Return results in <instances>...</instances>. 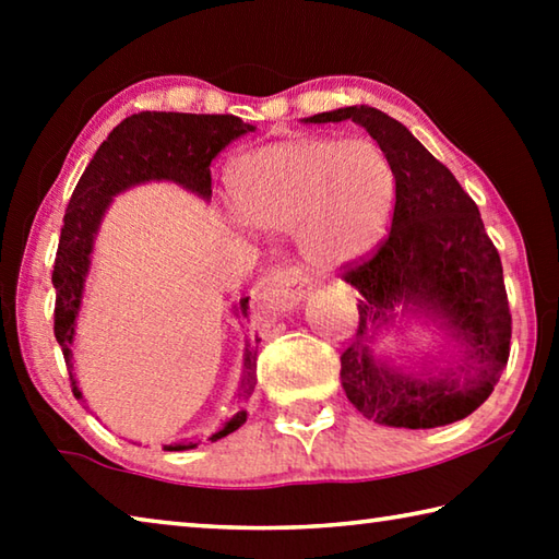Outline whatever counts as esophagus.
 Listing matches in <instances>:
<instances>
[{"instance_id": "esophagus-1", "label": "esophagus", "mask_w": 559, "mask_h": 559, "mask_svg": "<svg viewBox=\"0 0 559 559\" xmlns=\"http://www.w3.org/2000/svg\"><path fill=\"white\" fill-rule=\"evenodd\" d=\"M310 288L313 283L300 266H278L263 283V298L276 302L278 308H293Z\"/></svg>"}]
</instances>
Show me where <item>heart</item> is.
Returning a JSON list of instances; mask_svg holds the SVG:
<instances>
[{
	"instance_id": "b5f03b06",
	"label": "heart",
	"mask_w": 559,
	"mask_h": 559,
	"mask_svg": "<svg viewBox=\"0 0 559 559\" xmlns=\"http://www.w3.org/2000/svg\"><path fill=\"white\" fill-rule=\"evenodd\" d=\"M241 219L271 231L296 229L318 266H343L372 251L394 210L396 177L370 138H290L249 150L226 175Z\"/></svg>"
}]
</instances>
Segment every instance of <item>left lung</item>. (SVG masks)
Segmentation results:
<instances>
[{
  "instance_id": "1",
  "label": "left lung",
  "mask_w": 559,
  "mask_h": 559,
  "mask_svg": "<svg viewBox=\"0 0 559 559\" xmlns=\"http://www.w3.org/2000/svg\"><path fill=\"white\" fill-rule=\"evenodd\" d=\"M353 120L377 140L396 177L392 229L370 253L345 263L343 278L359 290V325L340 355V380L355 409L384 427L433 429L476 412L498 384L510 355L503 263L478 206L400 120L370 106L310 116L308 122ZM439 314L467 347L463 381H414L374 364L369 330L394 307Z\"/></svg>"
}]
</instances>
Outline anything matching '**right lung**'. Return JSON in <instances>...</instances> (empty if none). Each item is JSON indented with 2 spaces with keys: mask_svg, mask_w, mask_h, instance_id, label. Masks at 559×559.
<instances>
[{
  "mask_svg": "<svg viewBox=\"0 0 559 559\" xmlns=\"http://www.w3.org/2000/svg\"><path fill=\"white\" fill-rule=\"evenodd\" d=\"M253 126L236 116H197V112H135L112 128L103 140L98 153L75 185L69 206H66L59 251L53 261V335L71 374V343L73 323L79 316L83 281H86L93 236L98 231L103 212L112 197L132 185L150 179H173V182L192 189L200 197L212 194V159L231 143V140L251 132ZM243 318H249V298L239 302ZM257 345H246L243 380L239 390L236 414L224 424L222 431L212 433L210 441L226 437L246 421V404L257 390ZM71 390L81 400L79 386L71 374ZM197 443H177L173 451L194 449Z\"/></svg>",
  "mask_w": 559,
  "mask_h": 559,
  "instance_id": "obj_1",
  "label": "right lung"
}]
</instances>
